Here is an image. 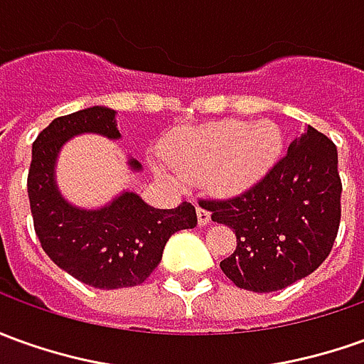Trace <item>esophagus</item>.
Wrapping results in <instances>:
<instances>
[{
  "mask_svg": "<svg viewBox=\"0 0 364 364\" xmlns=\"http://www.w3.org/2000/svg\"><path fill=\"white\" fill-rule=\"evenodd\" d=\"M198 224L200 225H208L210 224V220H212V215L208 212L206 208H198Z\"/></svg>",
  "mask_w": 364,
  "mask_h": 364,
  "instance_id": "obj_1",
  "label": "esophagus"
}]
</instances>
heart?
<instances>
[{"instance_id":"obj_1","label":"heart","mask_w":364,"mask_h":364,"mask_svg":"<svg viewBox=\"0 0 364 364\" xmlns=\"http://www.w3.org/2000/svg\"><path fill=\"white\" fill-rule=\"evenodd\" d=\"M282 144V130L272 120H222L176 132L164 142L162 158L180 180L206 178L212 192L228 196L262 180Z\"/></svg>"}]
</instances>
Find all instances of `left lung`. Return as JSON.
Here are the masks:
<instances>
[{
	"label": "left lung",
	"instance_id": "1",
	"mask_svg": "<svg viewBox=\"0 0 364 364\" xmlns=\"http://www.w3.org/2000/svg\"><path fill=\"white\" fill-rule=\"evenodd\" d=\"M337 146L307 127L267 174L228 200H208L212 220L235 232V252L220 262L247 291L285 289L327 259L341 222Z\"/></svg>",
	"mask_w": 364,
	"mask_h": 364
}]
</instances>
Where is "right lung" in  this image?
<instances>
[{"label": "right lung", "mask_w": 364, "mask_h": 364, "mask_svg": "<svg viewBox=\"0 0 364 364\" xmlns=\"http://www.w3.org/2000/svg\"><path fill=\"white\" fill-rule=\"evenodd\" d=\"M114 117L117 110L91 107L53 120L35 139L27 176L35 234L45 254L75 279L99 289L140 285L156 269L170 235L198 224L192 204L158 210L130 190L97 210L65 200L55 178L65 142L87 132L120 139ZM129 166L139 172L142 164L129 158Z\"/></svg>", "instance_id": "right-lung-1"}]
</instances>
